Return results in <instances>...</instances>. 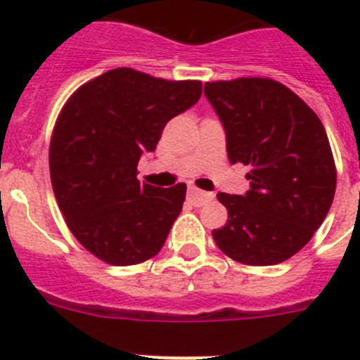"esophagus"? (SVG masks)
<instances>
[{"label":"esophagus","mask_w":360,"mask_h":360,"mask_svg":"<svg viewBox=\"0 0 360 360\" xmlns=\"http://www.w3.org/2000/svg\"><path fill=\"white\" fill-rule=\"evenodd\" d=\"M187 198L191 200L193 205L200 207V205H203V203H207L209 200H212V195L211 193H205V191L196 189V187H189V191H187Z\"/></svg>","instance_id":"obj_1"}]
</instances>
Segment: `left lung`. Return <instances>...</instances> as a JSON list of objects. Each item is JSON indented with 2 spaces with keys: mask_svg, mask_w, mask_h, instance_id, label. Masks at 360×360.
Returning a JSON list of instances; mask_svg holds the SVG:
<instances>
[{
  "mask_svg": "<svg viewBox=\"0 0 360 360\" xmlns=\"http://www.w3.org/2000/svg\"><path fill=\"white\" fill-rule=\"evenodd\" d=\"M231 164L249 165L247 195L218 193L227 224L218 249L243 265L287 262L311 240L333 202L337 169L323 122L290 88L266 77L205 82Z\"/></svg>",
  "mask_w": 360,
  "mask_h": 360,
  "instance_id": "1",
  "label": "left lung"
}]
</instances>
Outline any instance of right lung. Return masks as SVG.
I'll return each mask as SVG.
<instances>
[{"mask_svg":"<svg viewBox=\"0 0 360 360\" xmlns=\"http://www.w3.org/2000/svg\"><path fill=\"white\" fill-rule=\"evenodd\" d=\"M200 95V81L115 68L79 86L63 106L50 139L53 195L75 240L101 262L139 265L160 252L187 186L141 184L136 165Z\"/></svg>","mask_w":360,"mask_h":360,"instance_id":"right-lung-1","label":"right lung"}]
</instances>
